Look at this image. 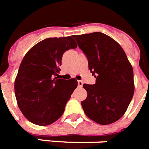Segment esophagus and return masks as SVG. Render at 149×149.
I'll list each match as a JSON object with an SVG mask.
<instances>
[{"instance_id": "34e87169", "label": "esophagus", "mask_w": 149, "mask_h": 149, "mask_svg": "<svg viewBox=\"0 0 149 149\" xmlns=\"http://www.w3.org/2000/svg\"><path fill=\"white\" fill-rule=\"evenodd\" d=\"M78 86L79 87H82L83 86V82L80 80L78 81Z\"/></svg>"}]
</instances>
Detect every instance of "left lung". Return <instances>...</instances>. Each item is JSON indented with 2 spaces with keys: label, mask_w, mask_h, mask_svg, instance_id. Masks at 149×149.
Segmentation results:
<instances>
[{
  "label": "left lung",
  "mask_w": 149,
  "mask_h": 149,
  "mask_svg": "<svg viewBox=\"0 0 149 149\" xmlns=\"http://www.w3.org/2000/svg\"><path fill=\"white\" fill-rule=\"evenodd\" d=\"M86 54L93 85L83 84L87 97L81 102L90 119L100 125L118 120L126 112L134 94L133 70L116 41L100 32L73 35Z\"/></svg>",
  "instance_id": "obj_1"
}]
</instances>
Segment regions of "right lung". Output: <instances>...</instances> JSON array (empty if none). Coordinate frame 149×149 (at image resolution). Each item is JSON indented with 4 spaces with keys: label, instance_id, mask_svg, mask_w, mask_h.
<instances>
[{
    "label": "right lung",
    "instance_id": "add662e5",
    "mask_svg": "<svg viewBox=\"0 0 149 149\" xmlns=\"http://www.w3.org/2000/svg\"><path fill=\"white\" fill-rule=\"evenodd\" d=\"M72 37L40 41L24 56L14 82L18 107L26 119L48 125L63 114L66 104L77 87V79L59 78L64 52L77 48Z\"/></svg>",
    "mask_w": 149,
    "mask_h": 149
}]
</instances>
